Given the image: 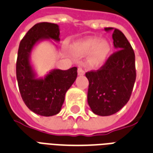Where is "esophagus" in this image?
<instances>
[{
    "mask_svg": "<svg viewBox=\"0 0 153 153\" xmlns=\"http://www.w3.org/2000/svg\"><path fill=\"white\" fill-rule=\"evenodd\" d=\"M78 74H79V75H83V74H85L84 70L82 67H79L78 68Z\"/></svg>",
    "mask_w": 153,
    "mask_h": 153,
    "instance_id": "esophagus-1",
    "label": "esophagus"
}]
</instances>
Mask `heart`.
<instances>
[{
  "mask_svg": "<svg viewBox=\"0 0 153 153\" xmlns=\"http://www.w3.org/2000/svg\"><path fill=\"white\" fill-rule=\"evenodd\" d=\"M74 52L79 55H87L89 53V62L92 66L103 63L108 59L111 51V45L108 41L100 38H89L76 43L73 46Z\"/></svg>",
  "mask_w": 153,
  "mask_h": 153,
  "instance_id": "1",
  "label": "heart"
}]
</instances>
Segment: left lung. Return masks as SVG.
Returning a JSON list of instances; mask_svg holds the SVG:
<instances>
[{
	"label": "left lung",
	"instance_id": "left-lung-1",
	"mask_svg": "<svg viewBox=\"0 0 153 153\" xmlns=\"http://www.w3.org/2000/svg\"><path fill=\"white\" fill-rule=\"evenodd\" d=\"M113 28H105L106 31ZM113 44L116 52L96 71L86 73L89 81L87 102L95 115L108 116L128 102L136 81L135 53L123 33L114 29Z\"/></svg>",
	"mask_w": 153,
	"mask_h": 153
}]
</instances>
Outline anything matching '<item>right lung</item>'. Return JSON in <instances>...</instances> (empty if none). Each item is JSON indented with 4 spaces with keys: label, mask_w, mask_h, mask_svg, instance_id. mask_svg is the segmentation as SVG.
Instances as JSON below:
<instances>
[{
    "label": "right lung",
    "mask_w": 153,
    "mask_h": 153,
    "mask_svg": "<svg viewBox=\"0 0 153 153\" xmlns=\"http://www.w3.org/2000/svg\"><path fill=\"white\" fill-rule=\"evenodd\" d=\"M60 30L57 24L42 22L33 26L19 45L16 73L19 91L25 104L33 112L52 116L61 111L65 95L77 78V67L62 71L53 69L38 78L30 62L35 45L45 40L58 42Z\"/></svg>",
    "instance_id": "add662e5"
}]
</instances>
